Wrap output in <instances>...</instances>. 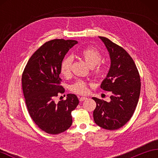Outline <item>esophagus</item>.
<instances>
[{
	"label": "esophagus",
	"instance_id": "34e87169",
	"mask_svg": "<svg viewBox=\"0 0 158 158\" xmlns=\"http://www.w3.org/2000/svg\"><path fill=\"white\" fill-rule=\"evenodd\" d=\"M87 99V98L86 97H85V96H82V97H81V98H79V100L80 101H83V100H86Z\"/></svg>",
	"mask_w": 158,
	"mask_h": 158
}]
</instances>
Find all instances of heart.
Instances as JSON below:
<instances>
[{
  "instance_id": "1",
  "label": "heart",
  "mask_w": 158,
  "mask_h": 158,
  "mask_svg": "<svg viewBox=\"0 0 158 158\" xmlns=\"http://www.w3.org/2000/svg\"><path fill=\"white\" fill-rule=\"evenodd\" d=\"M79 55L85 60L87 64L93 69L94 73L96 76H102L105 72V69L103 68L102 66L98 64L102 58L101 53L98 49L94 48H85L79 53ZM72 62L73 59L70 56L66 57L62 60L61 65H60V70L64 76H67L70 74V70H71ZM70 89L73 92L80 94H85L88 91L86 83L80 81V80L70 86Z\"/></svg>"
}]
</instances>
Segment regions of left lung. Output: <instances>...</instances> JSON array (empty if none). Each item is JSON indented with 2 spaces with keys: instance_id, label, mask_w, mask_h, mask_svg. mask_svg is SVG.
<instances>
[{
  "instance_id": "left-lung-1",
  "label": "left lung",
  "mask_w": 158,
  "mask_h": 158,
  "mask_svg": "<svg viewBox=\"0 0 158 158\" xmlns=\"http://www.w3.org/2000/svg\"><path fill=\"white\" fill-rule=\"evenodd\" d=\"M108 50L110 69L100 88L111 92L110 101L96 97V107L93 112L94 120L104 129L113 130L123 126L132 117L139 102L140 79L135 62L122 47L99 36Z\"/></svg>"
}]
</instances>
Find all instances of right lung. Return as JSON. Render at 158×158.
<instances>
[{
    "label": "right lung",
    "instance_id": "add662e5",
    "mask_svg": "<svg viewBox=\"0 0 158 158\" xmlns=\"http://www.w3.org/2000/svg\"><path fill=\"white\" fill-rule=\"evenodd\" d=\"M75 40L54 39L46 42L33 53L23 70L22 89L28 113L40 129L51 135L64 132L72 125L71 112L79 104L75 94L56 102L60 85V65Z\"/></svg>",
    "mask_w": 158,
    "mask_h": 158
}]
</instances>
